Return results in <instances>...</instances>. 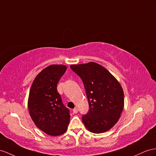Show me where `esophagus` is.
Listing matches in <instances>:
<instances>
[{
    "label": "esophagus",
    "instance_id": "obj_1",
    "mask_svg": "<svg viewBox=\"0 0 156 156\" xmlns=\"http://www.w3.org/2000/svg\"><path fill=\"white\" fill-rule=\"evenodd\" d=\"M73 113H78V109L76 108V107H75V108L73 109Z\"/></svg>",
    "mask_w": 156,
    "mask_h": 156
}]
</instances>
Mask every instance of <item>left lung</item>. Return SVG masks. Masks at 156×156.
<instances>
[{
	"instance_id": "1",
	"label": "left lung",
	"mask_w": 156,
	"mask_h": 156,
	"mask_svg": "<svg viewBox=\"0 0 156 156\" xmlns=\"http://www.w3.org/2000/svg\"><path fill=\"white\" fill-rule=\"evenodd\" d=\"M84 86L89 111L82 117L86 129L99 134L113 128L124 108V92L120 83L104 67L90 62L70 66Z\"/></svg>"
}]
</instances>
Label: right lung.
Returning <instances> with one entry per match:
<instances>
[{
	"mask_svg": "<svg viewBox=\"0 0 156 156\" xmlns=\"http://www.w3.org/2000/svg\"><path fill=\"white\" fill-rule=\"evenodd\" d=\"M67 67L52 65L37 75L30 90L27 107L32 121L39 129L50 136L65 133L70 122V111L64 105L57 90Z\"/></svg>",
	"mask_w": 156,
	"mask_h": 156,
	"instance_id": "obj_1",
	"label": "right lung"
}]
</instances>
